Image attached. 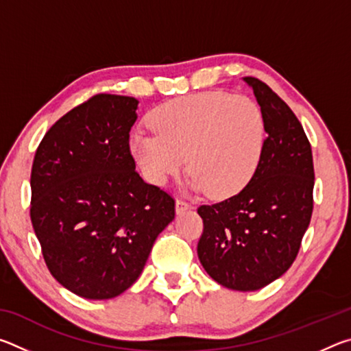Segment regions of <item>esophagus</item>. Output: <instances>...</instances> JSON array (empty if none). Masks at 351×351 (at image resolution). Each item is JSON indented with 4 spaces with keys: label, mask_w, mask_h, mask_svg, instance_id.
<instances>
[{
    "label": "esophagus",
    "mask_w": 351,
    "mask_h": 351,
    "mask_svg": "<svg viewBox=\"0 0 351 351\" xmlns=\"http://www.w3.org/2000/svg\"><path fill=\"white\" fill-rule=\"evenodd\" d=\"M190 206L187 201H184V199H176V213H182V212H186V210H189L190 209Z\"/></svg>",
    "instance_id": "obj_1"
}]
</instances>
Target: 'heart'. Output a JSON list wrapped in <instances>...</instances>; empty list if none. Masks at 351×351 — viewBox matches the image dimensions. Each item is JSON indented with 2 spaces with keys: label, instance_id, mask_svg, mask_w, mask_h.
I'll use <instances>...</instances> for the list:
<instances>
[{
  "label": "heart",
  "instance_id": "obj_1",
  "mask_svg": "<svg viewBox=\"0 0 351 351\" xmlns=\"http://www.w3.org/2000/svg\"><path fill=\"white\" fill-rule=\"evenodd\" d=\"M153 134L132 136L130 150L148 181L164 186L186 156L190 186L210 197H229L254 176L266 144L260 105L223 91L169 100L150 111Z\"/></svg>",
  "mask_w": 351,
  "mask_h": 351
}]
</instances>
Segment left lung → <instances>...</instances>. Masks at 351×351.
I'll use <instances>...</instances> for the list:
<instances>
[{
    "label": "left lung",
    "mask_w": 351,
    "mask_h": 351,
    "mask_svg": "<svg viewBox=\"0 0 351 351\" xmlns=\"http://www.w3.org/2000/svg\"><path fill=\"white\" fill-rule=\"evenodd\" d=\"M266 121L263 156L245 189L198 207V257L213 280L255 291L283 276L299 254L313 213L311 145L293 110L255 77H243Z\"/></svg>",
    "instance_id": "8db88e82"
}]
</instances>
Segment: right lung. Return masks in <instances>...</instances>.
<instances>
[{"mask_svg": "<svg viewBox=\"0 0 351 351\" xmlns=\"http://www.w3.org/2000/svg\"><path fill=\"white\" fill-rule=\"evenodd\" d=\"M138 100L96 94L52 125L35 152L31 221L47 269L85 299L138 280L175 199L147 184L130 152Z\"/></svg>", "mask_w": 351, "mask_h": 351, "instance_id": "1", "label": "right lung"}]
</instances>
